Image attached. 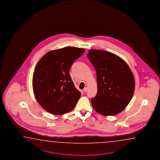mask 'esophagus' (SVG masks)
<instances>
[{
  "label": "esophagus",
  "mask_w": 160,
  "mask_h": 160,
  "mask_svg": "<svg viewBox=\"0 0 160 160\" xmlns=\"http://www.w3.org/2000/svg\"><path fill=\"white\" fill-rule=\"evenodd\" d=\"M83 91L84 92H86V91H88V88H84V89H83Z\"/></svg>",
  "instance_id": "34e87169"
}]
</instances>
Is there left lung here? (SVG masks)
Returning <instances> with one entry per match:
<instances>
[{"instance_id": "obj_1", "label": "left lung", "mask_w": 160, "mask_h": 160, "mask_svg": "<svg viewBox=\"0 0 160 160\" xmlns=\"http://www.w3.org/2000/svg\"><path fill=\"white\" fill-rule=\"evenodd\" d=\"M88 58L97 72L98 91L91 99L94 110L104 116L122 111L132 98L135 79L127 63L115 54L91 49Z\"/></svg>"}]
</instances>
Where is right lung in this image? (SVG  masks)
<instances>
[{
  "label": "right lung",
  "mask_w": 160,
  "mask_h": 160,
  "mask_svg": "<svg viewBox=\"0 0 160 160\" xmlns=\"http://www.w3.org/2000/svg\"><path fill=\"white\" fill-rule=\"evenodd\" d=\"M85 51L67 47L51 50L38 61L33 75V89L38 103L48 112L62 115L75 107L81 93L75 88L69 70Z\"/></svg>",
  "instance_id": "add662e5"
}]
</instances>
